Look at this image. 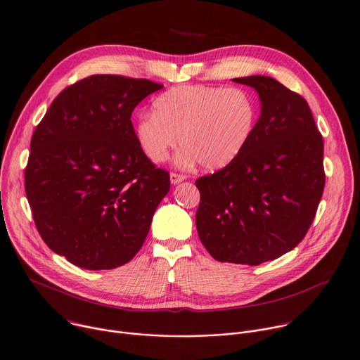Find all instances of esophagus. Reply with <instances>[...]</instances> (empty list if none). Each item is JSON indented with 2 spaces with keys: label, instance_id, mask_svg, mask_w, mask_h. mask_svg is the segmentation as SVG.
<instances>
[{
  "label": "esophagus",
  "instance_id": "esophagus-1",
  "mask_svg": "<svg viewBox=\"0 0 360 360\" xmlns=\"http://www.w3.org/2000/svg\"><path fill=\"white\" fill-rule=\"evenodd\" d=\"M169 178H171V184H172V185H176V184H179V182H182V181H185V179H186V176H185V175L175 174V172H172V174L169 175Z\"/></svg>",
  "mask_w": 360,
  "mask_h": 360
}]
</instances>
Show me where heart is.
Segmentation results:
<instances>
[{
    "label": "heart",
    "mask_w": 360,
    "mask_h": 360,
    "mask_svg": "<svg viewBox=\"0 0 360 360\" xmlns=\"http://www.w3.org/2000/svg\"><path fill=\"white\" fill-rule=\"evenodd\" d=\"M257 118V103L246 89L182 84L154 100L153 112L137 120L134 136L141 153L154 164L164 162L181 141L179 165L200 162L216 171L243 154Z\"/></svg>",
    "instance_id": "obj_1"
}]
</instances>
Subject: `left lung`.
Instances as JSON below:
<instances>
[{"label":"left lung","instance_id":"8db88e82","mask_svg":"<svg viewBox=\"0 0 360 360\" xmlns=\"http://www.w3.org/2000/svg\"><path fill=\"white\" fill-rule=\"evenodd\" d=\"M233 82L257 91L262 114L243 154L195 182L196 229L214 260L259 266L307 234L325 186L323 141L300 94L269 76Z\"/></svg>","mask_w":360,"mask_h":360}]
</instances>
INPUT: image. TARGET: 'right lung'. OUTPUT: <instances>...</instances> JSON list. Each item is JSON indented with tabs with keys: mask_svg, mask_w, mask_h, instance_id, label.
Wrapping results in <instances>:
<instances>
[{
	"mask_svg": "<svg viewBox=\"0 0 360 360\" xmlns=\"http://www.w3.org/2000/svg\"><path fill=\"white\" fill-rule=\"evenodd\" d=\"M164 86L93 75L52 101L32 140L25 192L48 248L86 270H111L141 249L169 174L141 153L137 104Z\"/></svg>",
	"mask_w": 360,
	"mask_h": 360,
	"instance_id": "right-lung-1",
	"label": "right lung"
}]
</instances>
